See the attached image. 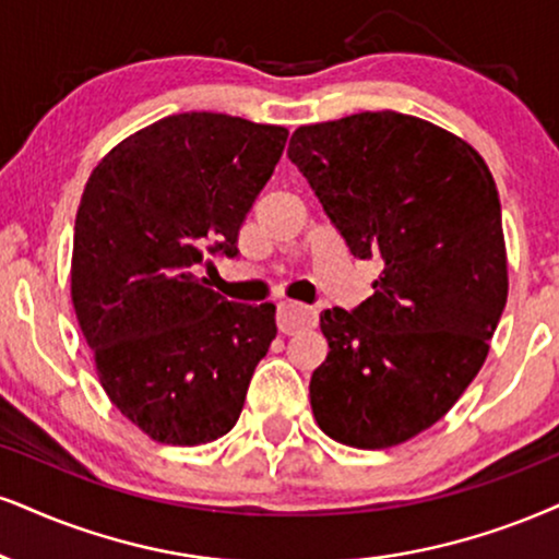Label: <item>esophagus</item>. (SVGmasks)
<instances>
[{"label": "esophagus", "instance_id": "obj_1", "mask_svg": "<svg viewBox=\"0 0 559 559\" xmlns=\"http://www.w3.org/2000/svg\"><path fill=\"white\" fill-rule=\"evenodd\" d=\"M316 319H319L316 308L300 306V302H280L277 308V326L282 334H295L300 329L313 326Z\"/></svg>", "mask_w": 559, "mask_h": 559}]
</instances>
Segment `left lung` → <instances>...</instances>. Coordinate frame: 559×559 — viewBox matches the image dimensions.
I'll return each instance as SVG.
<instances>
[{"label":"left lung","mask_w":559,"mask_h":559,"mask_svg":"<svg viewBox=\"0 0 559 559\" xmlns=\"http://www.w3.org/2000/svg\"><path fill=\"white\" fill-rule=\"evenodd\" d=\"M287 157L349 253L383 266L368 300L321 313L313 417L336 443L399 445L459 402L490 353L508 300L492 174L461 136L396 111L295 129Z\"/></svg>","instance_id":"obj_1"}]
</instances>
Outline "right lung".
<instances>
[{
    "instance_id": "right-lung-1",
    "label": "right lung",
    "mask_w": 559,
    "mask_h": 559,
    "mask_svg": "<svg viewBox=\"0 0 559 559\" xmlns=\"http://www.w3.org/2000/svg\"><path fill=\"white\" fill-rule=\"evenodd\" d=\"M285 142V127L176 114L116 144L87 178L74 219V313L103 391L160 443L230 432L277 336L272 302L225 300L197 272L217 253L236 257Z\"/></svg>"
}]
</instances>
